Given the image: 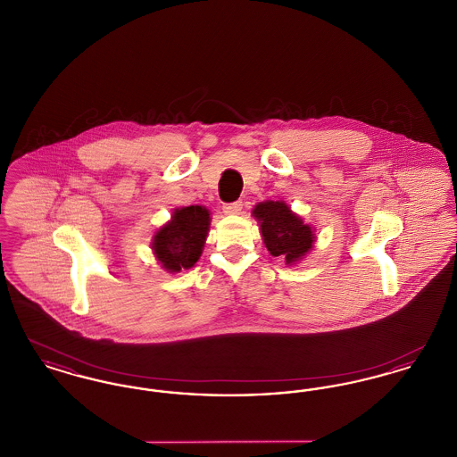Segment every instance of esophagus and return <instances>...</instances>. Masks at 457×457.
Returning <instances> with one entry per match:
<instances>
[{"label":"esophagus","mask_w":457,"mask_h":457,"mask_svg":"<svg viewBox=\"0 0 457 457\" xmlns=\"http://www.w3.org/2000/svg\"><path fill=\"white\" fill-rule=\"evenodd\" d=\"M241 209H243V204H241V202H231V204H224V205H222L224 214H229V216L239 214Z\"/></svg>","instance_id":"1"}]
</instances>
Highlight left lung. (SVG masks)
Masks as SVG:
<instances>
[{
	"instance_id": "1",
	"label": "left lung",
	"mask_w": 457,
	"mask_h": 457,
	"mask_svg": "<svg viewBox=\"0 0 457 457\" xmlns=\"http://www.w3.org/2000/svg\"><path fill=\"white\" fill-rule=\"evenodd\" d=\"M261 224L262 239L272 257L293 265L312 250L315 235L310 224L296 216L283 200H265L252 211Z\"/></svg>"
}]
</instances>
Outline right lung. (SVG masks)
<instances>
[{
  "label": "right lung",
  "mask_w": 457,
  "mask_h": 457,
  "mask_svg": "<svg viewBox=\"0 0 457 457\" xmlns=\"http://www.w3.org/2000/svg\"><path fill=\"white\" fill-rule=\"evenodd\" d=\"M211 214L202 205L174 209L171 220L166 222L153 239L155 259L168 272H181L195 265L202 255Z\"/></svg>",
  "instance_id": "right-lung-1"
}]
</instances>
